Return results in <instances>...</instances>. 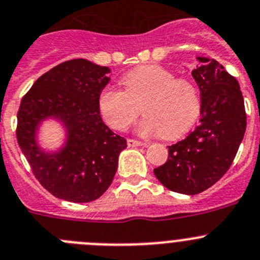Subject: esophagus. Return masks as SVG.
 Instances as JSON below:
<instances>
[{
	"label": "esophagus",
	"instance_id": "obj_1",
	"mask_svg": "<svg viewBox=\"0 0 260 260\" xmlns=\"http://www.w3.org/2000/svg\"><path fill=\"white\" fill-rule=\"evenodd\" d=\"M128 146L129 147H135V146H147V142L145 141H138V140H133V138H129L127 141Z\"/></svg>",
	"mask_w": 260,
	"mask_h": 260
}]
</instances>
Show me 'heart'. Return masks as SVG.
<instances>
[{
	"label": "heart",
	"mask_w": 260,
	"mask_h": 260,
	"mask_svg": "<svg viewBox=\"0 0 260 260\" xmlns=\"http://www.w3.org/2000/svg\"><path fill=\"white\" fill-rule=\"evenodd\" d=\"M120 83L123 91L108 86L97 100L104 120L114 129H127L144 111L146 115L138 125L141 135L177 140L200 115V91L195 82L177 77L171 69L141 65L125 73Z\"/></svg>",
	"instance_id": "obj_1"
}]
</instances>
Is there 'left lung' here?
<instances>
[{
	"instance_id": "left-lung-1",
	"label": "left lung",
	"mask_w": 260,
	"mask_h": 260,
	"mask_svg": "<svg viewBox=\"0 0 260 260\" xmlns=\"http://www.w3.org/2000/svg\"><path fill=\"white\" fill-rule=\"evenodd\" d=\"M198 60L201 64L192 70V77L200 88V124L169 146L167 161L154 169L161 185L185 195L203 192L224 176L246 129L239 82L217 60Z\"/></svg>"
}]
</instances>
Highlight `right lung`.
Returning <instances> with one entry per match:
<instances>
[{
	"label": "right lung",
	"mask_w": 260,
	"mask_h": 260,
	"mask_svg": "<svg viewBox=\"0 0 260 260\" xmlns=\"http://www.w3.org/2000/svg\"><path fill=\"white\" fill-rule=\"evenodd\" d=\"M110 69L84 59L61 62L41 75L21 99L16 138L31 172L50 193L72 203H89L109 188L124 137L103 122L99 94ZM46 116L64 122L68 142L57 154L37 147L35 129Z\"/></svg>",
	"instance_id": "obj_1"
}]
</instances>
